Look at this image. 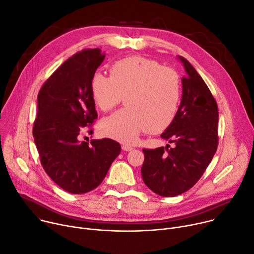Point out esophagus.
<instances>
[{
  "label": "esophagus",
  "mask_w": 254,
  "mask_h": 254,
  "mask_svg": "<svg viewBox=\"0 0 254 254\" xmlns=\"http://www.w3.org/2000/svg\"><path fill=\"white\" fill-rule=\"evenodd\" d=\"M122 148H123L124 151H127V152L132 150V146H130L129 144H124V145L122 146Z\"/></svg>",
  "instance_id": "1"
}]
</instances>
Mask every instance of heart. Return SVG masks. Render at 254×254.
Here are the masks:
<instances>
[{"label":"heart","instance_id":"1","mask_svg":"<svg viewBox=\"0 0 254 254\" xmlns=\"http://www.w3.org/2000/svg\"><path fill=\"white\" fill-rule=\"evenodd\" d=\"M91 95L101 111H109L123 99L126 107L104 118L103 135L133 142L141 131L168 127L178 110L181 85L178 74L155 60L125 58L113 63L109 77L96 72L91 79Z\"/></svg>","mask_w":254,"mask_h":254}]
</instances>
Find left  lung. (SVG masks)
I'll return each instance as SVG.
<instances>
[{
    "label": "left lung",
    "mask_w": 254,
    "mask_h": 254,
    "mask_svg": "<svg viewBox=\"0 0 254 254\" xmlns=\"http://www.w3.org/2000/svg\"><path fill=\"white\" fill-rule=\"evenodd\" d=\"M186 76L182 98L171 125L161 134L173 143L143 149L141 169L146 186L161 196H175L190 190L201 177L218 148V105L210 89L190 63L182 57Z\"/></svg>",
    "instance_id": "left-lung-1"
}]
</instances>
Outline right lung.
Wrapping results in <instances>:
<instances>
[{
    "instance_id": "add662e5",
    "label": "right lung",
    "mask_w": 254,
    "mask_h": 254,
    "mask_svg": "<svg viewBox=\"0 0 254 254\" xmlns=\"http://www.w3.org/2000/svg\"><path fill=\"white\" fill-rule=\"evenodd\" d=\"M104 58L99 49L75 54L37 96L33 136L41 165L60 188L74 194L96 189L121 153V145L111 139L92 140L91 145L79 141L83 127L97 119L90 85Z\"/></svg>"
}]
</instances>
